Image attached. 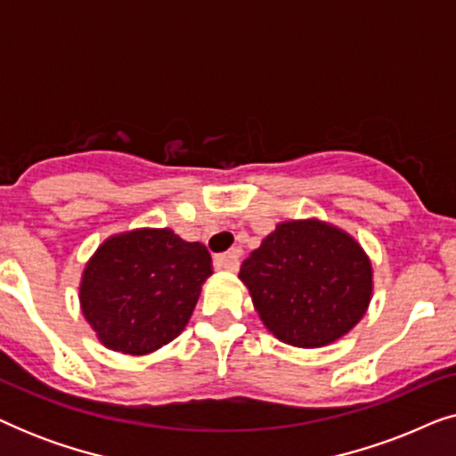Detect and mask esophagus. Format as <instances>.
Here are the masks:
<instances>
[{"instance_id": "1", "label": "esophagus", "mask_w": 456, "mask_h": 456, "mask_svg": "<svg viewBox=\"0 0 456 456\" xmlns=\"http://www.w3.org/2000/svg\"><path fill=\"white\" fill-rule=\"evenodd\" d=\"M240 255H242L240 248H232V251H228V253L216 255V259H214L216 267L222 272H236L240 265Z\"/></svg>"}]
</instances>
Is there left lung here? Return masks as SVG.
Instances as JSON below:
<instances>
[{
    "mask_svg": "<svg viewBox=\"0 0 456 456\" xmlns=\"http://www.w3.org/2000/svg\"><path fill=\"white\" fill-rule=\"evenodd\" d=\"M239 278L264 326L298 348L326 346L351 332L373 290L363 247L315 217L278 224L242 261Z\"/></svg>",
    "mask_w": 456,
    "mask_h": 456,
    "instance_id": "left-lung-1",
    "label": "left lung"
}]
</instances>
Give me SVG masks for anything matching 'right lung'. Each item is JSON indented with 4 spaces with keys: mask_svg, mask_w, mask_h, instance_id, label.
I'll use <instances>...</instances> for the list:
<instances>
[{
    "mask_svg": "<svg viewBox=\"0 0 456 456\" xmlns=\"http://www.w3.org/2000/svg\"><path fill=\"white\" fill-rule=\"evenodd\" d=\"M211 273L201 242H186L170 228L130 230L103 240L89 259L80 309L103 346L147 354L186 328Z\"/></svg>",
    "mask_w": 456,
    "mask_h": 456,
    "instance_id": "obj_1",
    "label": "right lung"
}]
</instances>
